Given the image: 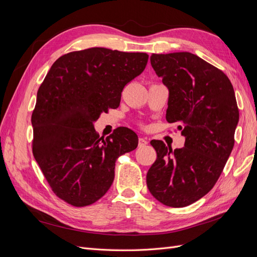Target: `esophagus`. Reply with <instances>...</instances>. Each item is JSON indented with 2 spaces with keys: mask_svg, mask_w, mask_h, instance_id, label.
<instances>
[{
  "mask_svg": "<svg viewBox=\"0 0 257 257\" xmlns=\"http://www.w3.org/2000/svg\"><path fill=\"white\" fill-rule=\"evenodd\" d=\"M146 145H148L147 138H144V137H141V138H139V141H138V146H139V147H145Z\"/></svg>",
  "mask_w": 257,
  "mask_h": 257,
  "instance_id": "1",
  "label": "esophagus"
}]
</instances>
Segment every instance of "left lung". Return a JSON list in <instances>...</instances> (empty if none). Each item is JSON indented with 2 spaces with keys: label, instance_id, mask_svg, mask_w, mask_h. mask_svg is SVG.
<instances>
[{
  "label": "left lung",
  "instance_id": "obj_1",
  "mask_svg": "<svg viewBox=\"0 0 257 257\" xmlns=\"http://www.w3.org/2000/svg\"><path fill=\"white\" fill-rule=\"evenodd\" d=\"M150 61L169 92L166 120L181 124L185 143L173 151L151 141L158 158L147 186L163 205L181 208L213 188L229 158L239 121L235 91L226 75L196 54L153 53Z\"/></svg>",
  "mask_w": 257,
  "mask_h": 257
}]
</instances>
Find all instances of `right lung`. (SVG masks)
<instances>
[{
    "instance_id": "1",
    "label": "right lung",
    "mask_w": 257,
    "mask_h": 257,
    "mask_svg": "<svg viewBox=\"0 0 257 257\" xmlns=\"http://www.w3.org/2000/svg\"><path fill=\"white\" fill-rule=\"evenodd\" d=\"M148 58L89 48L60 57L45 77L31 118L32 150L50 188L67 204L84 207L103 197L116 159L137 148L135 132L119 127L104 139L94 122L119 106L124 85L144 72Z\"/></svg>"
}]
</instances>
